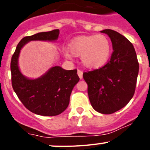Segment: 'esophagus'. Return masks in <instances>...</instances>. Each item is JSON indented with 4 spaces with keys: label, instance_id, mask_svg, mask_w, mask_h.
Wrapping results in <instances>:
<instances>
[{
    "label": "esophagus",
    "instance_id": "34e87169",
    "mask_svg": "<svg viewBox=\"0 0 150 150\" xmlns=\"http://www.w3.org/2000/svg\"><path fill=\"white\" fill-rule=\"evenodd\" d=\"M83 72L81 71V70H78L77 74H78V76H79V77L80 78V79H82V78H83Z\"/></svg>",
    "mask_w": 150,
    "mask_h": 150
}]
</instances>
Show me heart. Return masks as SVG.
Wrapping results in <instances>:
<instances>
[{
	"label": "heart",
	"mask_w": 150,
	"mask_h": 150,
	"mask_svg": "<svg viewBox=\"0 0 150 150\" xmlns=\"http://www.w3.org/2000/svg\"><path fill=\"white\" fill-rule=\"evenodd\" d=\"M69 50L75 56H81V62L88 68H100L108 62L111 54V43L104 34L81 36L74 38L69 44ZM66 56L71 58L70 52Z\"/></svg>",
	"instance_id": "b5f03b06"
}]
</instances>
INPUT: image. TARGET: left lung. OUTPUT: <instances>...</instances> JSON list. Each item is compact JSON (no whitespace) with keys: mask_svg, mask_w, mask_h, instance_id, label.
Returning a JSON list of instances; mask_svg holds the SVG:
<instances>
[{"mask_svg":"<svg viewBox=\"0 0 150 150\" xmlns=\"http://www.w3.org/2000/svg\"><path fill=\"white\" fill-rule=\"evenodd\" d=\"M107 34L112 44L111 58L105 65L83 73L88 85L90 103L97 112L111 114L127 105L135 91L139 63L132 43L110 29L100 31Z\"/></svg>","mask_w":150,"mask_h":150,"instance_id":"1","label":"left lung"}]
</instances>
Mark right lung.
Masks as SVG:
<instances>
[{"label": "right lung", "mask_w": 150, "mask_h": 150, "mask_svg": "<svg viewBox=\"0 0 150 150\" xmlns=\"http://www.w3.org/2000/svg\"><path fill=\"white\" fill-rule=\"evenodd\" d=\"M59 35V30L55 29L25 37L12 56L10 69L13 90L28 110L40 116H57L67 109L71 91L79 80L77 70L66 71L55 66L40 77L28 79L18 68V56L22 47L30 41H54Z\"/></svg>", "instance_id": "1"}]
</instances>
